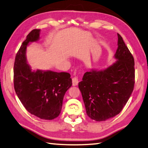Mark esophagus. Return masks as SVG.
I'll list each match as a JSON object with an SVG mask.
<instances>
[{"label":"esophagus","instance_id":"obj_1","mask_svg":"<svg viewBox=\"0 0 148 148\" xmlns=\"http://www.w3.org/2000/svg\"><path fill=\"white\" fill-rule=\"evenodd\" d=\"M72 83H73V86H76L78 85V77H75L73 78H72Z\"/></svg>","mask_w":148,"mask_h":148}]
</instances>
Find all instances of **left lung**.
Here are the masks:
<instances>
[{"instance_id": "8db88e82", "label": "left lung", "mask_w": 148, "mask_h": 148, "mask_svg": "<svg viewBox=\"0 0 148 148\" xmlns=\"http://www.w3.org/2000/svg\"><path fill=\"white\" fill-rule=\"evenodd\" d=\"M116 61L103 70H91L78 83L86 113L96 121H103L119 114L133 92L134 59L118 33Z\"/></svg>"}]
</instances>
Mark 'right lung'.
<instances>
[{"label": "right lung", "instance_id": "obj_1", "mask_svg": "<svg viewBox=\"0 0 148 148\" xmlns=\"http://www.w3.org/2000/svg\"><path fill=\"white\" fill-rule=\"evenodd\" d=\"M40 31L32 30L18 51L14 64V87L29 112L40 119L52 120L61 113L63 98L72 86V80L66 72L32 70L27 61V47L40 40Z\"/></svg>", "mask_w": 148, "mask_h": 148}]
</instances>
